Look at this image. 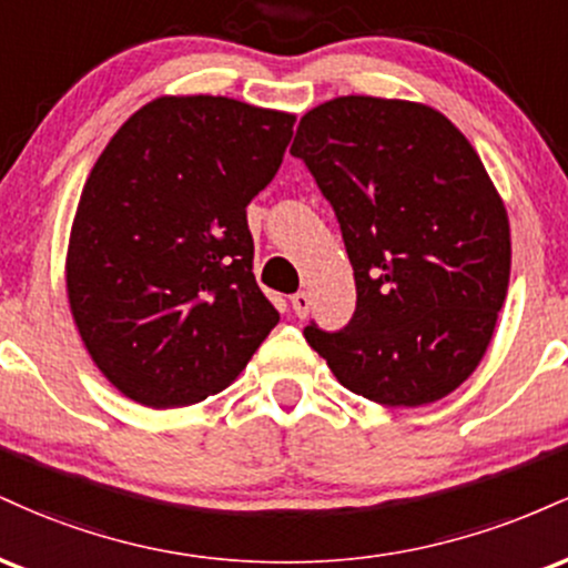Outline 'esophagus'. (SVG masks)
<instances>
[{
	"label": "esophagus",
	"mask_w": 568,
	"mask_h": 568,
	"mask_svg": "<svg viewBox=\"0 0 568 568\" xmlns=\"http://www.w3.org/2000/svg\"><path fill=\"white\" fill-rule=\"evenodd\" d=\"M291 304H293V312H296V317H306V312H310L312 306L310 293H296V296H291Z\"/></svg>",
	"instance_id": "1"
}]
</instances>
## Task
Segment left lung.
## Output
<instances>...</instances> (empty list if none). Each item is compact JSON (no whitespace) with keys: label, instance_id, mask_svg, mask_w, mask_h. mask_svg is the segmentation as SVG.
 Segmentation results:
<instances>
[{"label":"left lung","instance_id":"8db88e82","mask_svg":"<svg viewBox=\"0 0 568 568\" xmlns=\"http://www.w3.org/2000/svg\"><path fill=\"white\" fill-rule=\"evenodd\" d=\"M302 158L334 205L357 306L310 347L349 393L416 408L484 361L507 285L510 219L459 128L427 103L338 95L302 116Z\"/></svg>","mask_w":568,"mask_h":568}]
</instances>
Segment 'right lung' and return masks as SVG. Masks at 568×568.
Returning <instances> with one entry per match:
<instances>
[{"mask_svg":"<svg viewBox=\"0 0 568 568\" xmlns=\"http://www.w3.org/2000/svg\"><path fill=\"white\" fill-rule=\"evenodd\" d=\"M293 122L237 98L160 95L95 160L67 296L88 355L130 400L181 408L221 393L277 325L245 207L275 179Z\"/></svg>","mask_w":568,"mask_h":568,"instance_id":"1","label":"right lung"}]
</instances>
